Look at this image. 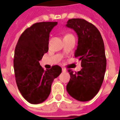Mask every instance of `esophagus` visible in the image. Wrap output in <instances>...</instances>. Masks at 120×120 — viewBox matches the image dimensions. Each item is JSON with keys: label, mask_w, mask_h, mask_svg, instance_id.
Instances as JSON below:
<instances>
[{"label": "esophagus", "mask_w": 120, "mask_h": 120, "mask_svg": "<svg viewBox=\"0 0 120 120\" xmlns=\"http://www.w3.org/2000/svg\"><path fill=\"white\" fill-rule=\"evenodd\" d=\"M62 71L63 72H66L67 71V69L65 68H62Z\"/></svg>", "instance_id": "esophagus-1"}]
</instances>
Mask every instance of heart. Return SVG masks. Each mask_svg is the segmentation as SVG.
Here are the masks:
<instances>
[{
  "label": "heart",
  "instance_id": "1",
  "mask_svg": "<svg viewBox=\"0 0 120 120\" xmlns=\"http://www.w3.org/2000/svg\"><path fill=\"white\" fill-rule=\"evenodd\" d=\"M70 34H67L66 35H65V36H67V35H70Z\"/></svg>",
  "mask_w": 120,
  "mask_h": 120
}]
</instances>
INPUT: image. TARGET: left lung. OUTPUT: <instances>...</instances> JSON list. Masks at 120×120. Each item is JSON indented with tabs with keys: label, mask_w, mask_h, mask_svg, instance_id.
<instances>
[{
	"label": "left lung",
	"mask_w": 120,
	"mask_h": 120,
	"mask_svg": "<svg viewBox=\"0 0 120 120\" xmlns=\"http://www.w3.org/2000/svg\"><path fill=\"white\" fill-rule=\"evenodd\" d=\"M66 26L78 34L75 56L82 61V67L78 72L68 70L71 78L67 91L76 100L87 101L97 94L103 83L107 65L104 43L98 29L86 20L69 19Z\"/></svg>",
	"instance_id": "obj_1"
}]
</instances>
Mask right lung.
I'll list each match as a JSON object with an SVG mask.
<instances>
[{
    "label": "right lung",
    "instance_id": "1",
    "mask_svg": "<svg viewBox=\"0 0 120 120\" xmlns=\"http://www.w3.org/2000/svg\"><path fill=\"white\" fill-rule=\"evenodd\" d=\"M56 22H37L20 35L15 50V80L22 96L32 104L44 101L54 79L62 73L59 65L44 70L39 61L48 51L49 33Z\"/></svg>",
    "mask_w": 120,
    "mask_h": 120
}]
</instances>
